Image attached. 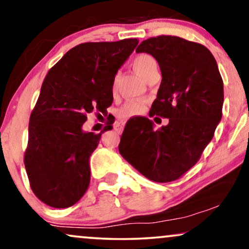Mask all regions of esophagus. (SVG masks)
Wrapping results in <instances>:
<instances>
[{
	"mask_svg": "<svg viewBox=\"0 0 249 249\" xmlns=\"http://www.w3.org/2000/svg\"><path fill=\"white\" fill-rule=\"evenodd\" d=\"M123 127H124V124H123V122H116L115 125H114V128L115 131L117 132V133H121L123 131Z\"/></svg>",
	"mask_w": 249,
	"mask_h": 249,
	"instance_id": "34e87169",
	"label": "esophagus"
}]
</instances>
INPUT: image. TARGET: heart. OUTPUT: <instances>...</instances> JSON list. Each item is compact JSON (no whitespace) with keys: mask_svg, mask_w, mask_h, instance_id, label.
<instances>
[{"mask_svg":"<svg viewBox=\"0 0 249 249\" xmlns=\"http://www.w3.org/2000/svg\"><path fill=\"white\" fill-rule=\"evenodd\" d=\"M132 66H133L134 71L143 79L147 78L151 72H154L158 69V65L155 59L152 58L151 55L145 54V53L137 55V57L133 59V61H132ZM111 89L112 91H115V81L112 83ZM145 108H147V102L145 101H130L126 102V104L119 109L118 115L121 116L122 118H128L131 117V116L142 114V112L145 110Z\"/></svg>","mask_w":249,"mask_h":249,"instance_id":"b5f03b06","label":"heart"}]
</instances>
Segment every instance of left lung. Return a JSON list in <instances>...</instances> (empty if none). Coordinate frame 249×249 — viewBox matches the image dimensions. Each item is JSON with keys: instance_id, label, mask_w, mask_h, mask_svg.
<instances>
[{"instance_id": "8db88e82", "label": "left lung", "mask_w": 249, "mask_h": 249, "mask_svg": "<svg viewBox=\"0 0 249 249\" xmlns=\"http://www.w3.org/2000/svg\"><path fill=\"white\" fill-rule=\"evenodd\" d=\"M135 52L157 60L161 83L149 117L168 118L158 130L147 117L130 119L119 152L154 182L180 178L196 165L222 118L223 81L215 58L199 43L171 35L141 42Z\"/></svg>"}]
</instances>
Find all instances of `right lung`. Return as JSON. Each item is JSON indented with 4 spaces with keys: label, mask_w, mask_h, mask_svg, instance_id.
<instances>
[{
    "label": "right lung",
    "mask_w": 249,
    "mask_h": 249,
    "mask_svg": "<svg viewBox=\"0 0 249 249\" xmlns=\"http://www.w3.org/2000/svg\"><path fill=\"white\" fill-rule=\"evenodd\" d=\"M138 43L137 38L82 43L46 74L29 118L24 155L29 184L44 204L71 207L88 190L90 157L101 134L112 126L99 134L82 126L92 112L107 116L116 72Z\"/></svg>",
    "instance_id": "add662e5"
}]
</instances>
